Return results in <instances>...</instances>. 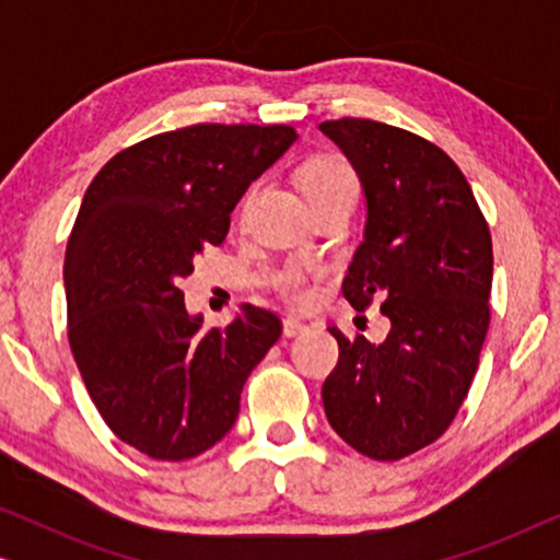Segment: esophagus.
<instances>
[{
	"label": "esophagus",
	"instance_id": "1",
	"mask_svg": "<svg viewBox=\"0 0 560 560\" xmlns=\"http://www.w3.org/2000/svg\"><path fill=\"white\" fill-rule=\"evenodd\" d=\"M305 328H308V324H305V320H301V318H293V316L282 318V334H285V336H298V334H303Z\"/></svg>",
	"mask_w": 560,
	"mask_h": 560
}]
</instances>
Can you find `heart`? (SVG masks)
<instances>
[{
    "instance_id": "b5f03b06",
    "label": "heart",
    "mask_w": 560,
    "mask_h": 560,
    "mask_svg": "<svg viewBox=\"0 0 560 560\" xmlns=\"http://www.w3.org/2000/svg\"><path fill=\"white\" fill-rule=\"evenodd\" d=\"M298 175H301V186L313 206L343 194L357 196V175L351 171L347 160L336 155V152H316V155L305 158V163L301 165V173ZM249 196L252 194H247V198H244V203L249 201ZM278 285L282 293L295 303H305L311 298L308 278H305V272L298 270V267H288V270H282L278 275Z\"/></svg>"
}]
</instances>
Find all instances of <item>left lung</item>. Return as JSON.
<instances>
[{
    "label": "left lung",
    "mask_w": 560,
    "mask_h": 560,
    "mask_svg": "<svg viewBox=\"0 0 560 560\" xmlns=\"http://www.w3.org/2000/svg\"><path fill=\"white\" fill-rule=\"evenodd\" d=\"M362 180L364 242L343 298L377 301L385 341H339L320 389L326 418L359 454L397 462L441 439L462 408L489 328L492 236L464 173L441 148L372 119L318 125Z\"/></svg>",
    "instance_id": "left-lung-1"
}]
</instances>
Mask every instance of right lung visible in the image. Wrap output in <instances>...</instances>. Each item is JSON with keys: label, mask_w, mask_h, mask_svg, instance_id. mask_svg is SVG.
<instances>
[{"label": "right lung", "mask_w": 560, "mask_h": 560, "mask_svg": "<svg viewBox=\"0 0 560 560\" xmlns=\"http://www.w3.org/2000/svg\"><path fill=\"white\" fill-rule=\"evenodd\" d=\"M295 140L288 125L183 127L117 152L86 188L63 265L68 341L106 425L144 456L183 462L224 439L280 339L257 305L203 331L178 280Z\"/></svg>", "instance_id": "obj_1"}]
</instances>
